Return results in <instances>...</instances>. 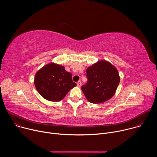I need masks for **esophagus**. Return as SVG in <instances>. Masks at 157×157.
I'll use <instances>...</instances> for the list:
<instances>
[{"mask_svg": "<svg viewBox=\"0 0 157 157\" xmlns=\"http://www.w3.org/2000/svg\"><path fill=\"white\" fill-rule=\"evenodd\" d=\"M77 86H78V87H81V81H79L77 82Z\"/></svg>", "mask_w": 157, "mask_h": 157, "instance_id": "1", "label": "esophagus"}]
</instances>
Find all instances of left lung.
Masks as SVG:
<instances>
[{
  "label": "left lung",
  "instance_id": "1",
  "mask_svg": "<svg viewBox=\"0 0 157 157\" xmlns=\"http://www.w3.org/2000/svg\"><path fill=\"white\" fill-rule=\"evenodd\" d=\"M87 81L81 87L86 99L91 103L99 104L113 97L119 86L120 76L117 70L105 60L99 61L86 70Z\"/></svg>",
  "mask_w": 157,
  "mask_h": 157
}]
</instances>
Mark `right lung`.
I'll return each mask as SVG.
<instances>
[{"mask_svg":"<svg viewBox=\"0 0 157 157\" xmlns=\"http://www.w3.org/2000/svg\"><path fill=\"white\" fill-rule=\"evenodd\" d=\"M34 83L39 94L45 99L58 102L62 100L70 89L76 86L71 73L55 63L44 66L35 75Z\"/></svg>","mask_w":157,"mask_h":157,"instance_id":"add662e5","label":"right lung"}]
</instances>
